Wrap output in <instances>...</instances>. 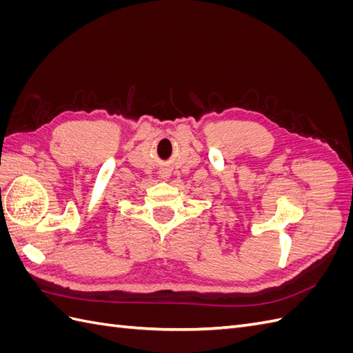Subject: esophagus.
<instances>
[{
	"label": "esophagus",
	"instance_id": "1",
	"mask_svg": "<svg viewBox=\"0 0 353 353\" xmlns=\"http://www.w3.org/2000/svg\"><path fill=\"white\" fill-rule=\"evenodd\" d=\"M159 176L162 179H168L170 176V169L169 168H162V169H160V172H159Z\"/></svg>",
	"mask_w": 353,
	"mask_h": 353
}]
</instances>
